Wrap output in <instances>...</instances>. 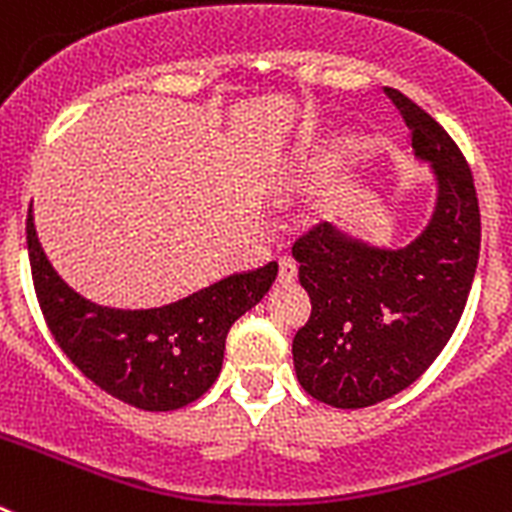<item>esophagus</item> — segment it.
Returning a JSON list of instances; mask_svg holds the SVG:
<instances>
[{
    "mask_svg": "<svg viewBox=\"0 0 512 512\" xmlns=\"http://www.w3.org/2000/svg\"><path fill=\"white\" fill-rule=\"evenodd\" d=\"M295 279H297L295 259H289V256H284V259L279 261V282L289 284V282H295Z\"/></svg>",
    "mask_w": 512,
    "mask_h": 512,
    "instance_id": "34e87169",
    "label": "esophagus"
}]
</instances>
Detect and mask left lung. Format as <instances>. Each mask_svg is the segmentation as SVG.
I'll list each match as a JSON object with an SVG mask.
<instances>
[{"label": "left lung", "mask_w": 512, "mask_h": 512, "mask_svg": "<svg viewBox=\"0 0 512 512\" xmlns=\"http://www.w3.org/2000/svg\"><path fill=\"white\" fill-rule=\"evenodd\" d=\"M413 156L431 166V220L390 248L323 223L292 246L310 320L292 341L302 390L333 408H369L397 395L436 361L459 325L479 261V202L451 135L397 89Z\"/></svg>", "instance_id": "1"}]
</instances>
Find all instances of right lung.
<instances>
[{"mask_svg":"<svg viewBox=\"0 0 512 512\" xmlns=\"http://www.w3.org/2000/svg\"><path fill=\"white\" fill-rule=\"evenodd\" d=\"M27 253L35 295L63 354L99 390L140 410H176L205 395L223 369L225 336L259 305L277 279V261L233 274L182 300L122 310L81 297L58 277L27 210Z\"/></svg>","mask_w":512,"mask_h":512,"instance_id":"add662e5","label":"right lung"}]
</instances>
